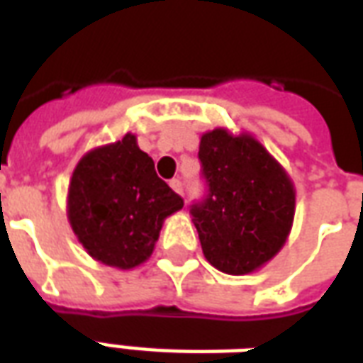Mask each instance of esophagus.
Returning a JSON list of instances; mask_svg holds the SVG:
<instances>
[{
    "instance_id": "esophagus-1",
    "label": "esophagus",
    "mask_w": 363,
    "mask_h": 363,
    "mask_svg": "<svg viewBox=\"0 0 363 363\" xmlns=\"http://www.w3.org/2000/svg\"><path fill=\"white\" fill-rule=\"evenodd\" d=\"M169 186L173 188V190H175L179 196H184V190H182V182L179 181V179H173V181L169 182Z\"/></svg>"
}]
</instances>
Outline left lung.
<instances>
[{
  "label": "left lung",
  "instance_id": "left-lung-1",
  "mask_svg": "<svg viewBox=\"0 0 363 363\" xmlns=\"http://www.w3.org/2000/svg\"><path fill=\"white\" fill-rule=\"evenodd\" d=\"M199 160L209 196L194 205L205 259L228 275L264 267L284 247L296 215L292 177L248 131H205Z\"/></svg>",
  "mask_w": 363,
  "mask_h": 363
}]
</instances>
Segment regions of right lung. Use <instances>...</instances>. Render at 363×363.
Wrapping results in <instances>:
<instances>
[{"label":"right lung","mask_w":363,"mask_h":363,"mask_svg":"<svg viewBox=\"0 0 363 363\" xmlns=\"http://www.w3.org/2000/svg\"><path fill=\"white\" fill-rule=\"evenodd\" d=\"M182 199L154 171L133 133L88 150L67 186V222L88 256L133 269L154 252L164 220Z\"/></svg>","instance_id":"1"}]
</instances>
